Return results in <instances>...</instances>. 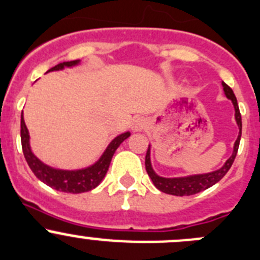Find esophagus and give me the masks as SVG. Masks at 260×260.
Listing matches in <instances>:
<instances>
[{"mask_svg": "<svg viewBox=\"0 0 260 260\" xmlns=\"http://www.w3.org/2000/svg\"><path fill=\"white\" fill-rule=\"evenodd\" d=\"M131 128H132L133 132H141L146 128V120L141 116H136V118H133L132 123H131Z\"/></svg>", "mask_w": 260, "mask_h": 260, "instance_id": "esophagus-1", "label": "esophagus"}]
</instances>
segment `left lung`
<instances>
[{"label":"left lung","instance_id":"obj_1","mask_svg":"<svg viewBox=\"0 0 260 260\" xmlns=\"http://www.w3.org/2000/svg\"><path fill=\"white\" fill-rule=\"evenodd\" d=\"M223 91H224L225 97L231 100L232 105L235 109V120H236V124L239 127V136H237V140L234 144V151L232 155L225 160V163L220 167L217 171L209 172V173H200V174H190V176L185 177H173V178H167V177H161L154 171L151 164V146L149 145V149L146 152V159H145V166H146V172L149 174V177L151 178L152 183H154L155 187L157 190H160L161 192L169 193V195L174 196H190L195 195V193L201 192V191L207 190V188L212 187L213 185H215L217 182H219L223 177L225 176V173L230 171L232 163H234L235 157H236L237 150H239L240 145V138H241V114L239 110V104H237L236 96H235L234 91L230 88L224 82H222Z\"/></svg>","mask_w":260,"mask_h":260}]
</instances>
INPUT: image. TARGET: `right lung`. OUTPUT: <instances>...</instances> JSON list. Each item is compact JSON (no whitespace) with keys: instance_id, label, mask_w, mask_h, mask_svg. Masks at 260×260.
I'll return each instance as SVG.
<instances>
[{"instance_id":"1","label":"right lung","mask_w":260,"mask_h":260,"mask_svg":"<svg viewBox=\"0 0 260 260\" xmlns=\"http://www.w3.org/2000/svg\"><path fill=\"white\" fill-rule=\"evenodd\" d=\"M81 64V60H73V61H64L60 64L55 65L51 68L47 73L55 72V70H62L65 68H73ZM20 136H21V146H23L24 156H25L26 163H28L29 168L35 173L40 181L46 183L50 187L55 188L61 192H69V193H82L88 192V191L93 190L97 186L100 185L101 181L105 178L106 173H108L109 166L113 159V155L115 150L118 149L119 145L122 144L124 140H127L131 136L129 132H124L122 135L116 136L113 141L108 145L105 151L103 152L99 160L94 161L91 166L86 167V168L81 169H59L53 168V167L47 166L43 161H41L30 147V136H29V131L26 128L25 122H24V116L21 115V123H20Z\"/></svg>"}]
</instances>
